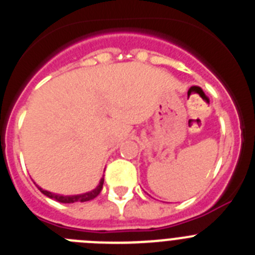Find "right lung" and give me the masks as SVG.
Wrapping results in <instances>:
<instances>
[{
	"mask_svg": "<svg viewBox=\"0 0 255 255\" xmlns=\"http://www.w3.org/2000/svg\"><path fill=\"white\" fill-rule=\"evenodd\" d=\"M103 178L101 179L100 184H98V187L96 188V189L91 190V192H88V193H85V194H80V196H58V194H54V193H51V192H47V190L42 189V188L38 187V189L41 190L42 193L44 194V196H47L48 198H52V199H56L57 202H61V203H75V202H87V201H91V199L96 198V197L98 196V194L101 193V190H102V187H103Z\"/></svg>",
	"mask_w": 255,
	"mask_h": 255,
	"instance_id": "add662e5",
	"label": "right lung"
}]
</instances>
